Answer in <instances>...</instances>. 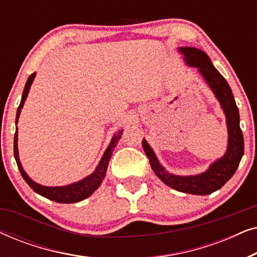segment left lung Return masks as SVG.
<instances>
[{
	"label": "left lung",
	"mask_w": 257,
	"mask_h": 257,
	"mask_svg": "<svg viewBox=\"0 0 257 257\" xmlns=\"http://www.w3.org/2000/svg\"><path fill=\"white\" fill-rule=\"evenodd\" d=\"M178 51L184 56L186 64L191 68L198 69L199 73L205 79L223 110L228 128L226 153L210 164L209 167L202 173L195 175H177L165 170V167L158 160L152 147L145 139H143V149L149 158L153 172L165 185L170 186L175 191L187 193V194L207 195L220 189L233 177L243 157L244 142L240 128V114L230 86L215 69L206 52L192 47H181L178 49Z\"/></svg>",
	"instance_id": "obj_1"
}]
</instances>
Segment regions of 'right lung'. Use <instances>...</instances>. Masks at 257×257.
Returning <instances> with one entry per match:
<instances>
[{
    "mask_svg": "<svg viewBox=\"0 0 257 257\" xmlns=\"http://www.w3.org/2000/svg\"><path fill=\"white\" fill-rule=\"evenodd\" d=\"M35 77H36V72H34L33 75L29 76V78H28L26 83V86H24L22 99H21L20 106L17 108V112H16V121H15L16 124L19 122L21 110H22L24 101L27 99L28 93H29L30 86L34 82ZM122 131H124V130L118 131L113 137H112L111 142L108 144L107 149L105 150L100 161L98 163L96 170H94L90 175H87V177L82 179V180L73 182V184H70V185L55 186V187L43 186V185L37 184V182H35L33 179L27 174V172L23 170L22 164H21L20 157H19V147H17V137H19V131H17V127H16L15 137H14V156H15V159H16L17 166H19V170L21 172V175H22L27 184L29 185L30 187L37 193V194H40L42 196H44V198L52 200V201L55 202H59V203L79 202L82 201V200H85L86 198H89L91 194H93L94 191H97L101 182H103L105 175H106L108 161L111 159V156L112 153H113L114 147L117 146L119 139L121 138Z\"/></svg>",
    "mask_w": 257,
    "mask_h": 257,
    "instance_id": "obj_1",
    "label": "right lung"
}]
</instances>
